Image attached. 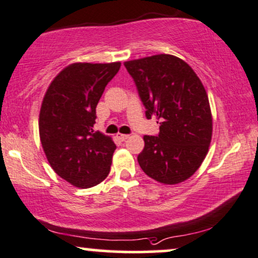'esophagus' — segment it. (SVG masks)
<instances>
[{
    "label": "esophagus",
    "mask_w": 258,
    "mask_h": 258,
    "mask_svg": "<svg viewBox=\"0 0 258 258\" xmlns=\"http://www.w3.org/2000/svg\"><path fill=\"white\" fill-rule=\"evenodd\" d=\"M116 136H117V139L120 140V141H125L126 139H129V135H126V134H120V133H118V134H117Z\"/></svg>",
    "instance_id": "34e87169"
}]
</instances>
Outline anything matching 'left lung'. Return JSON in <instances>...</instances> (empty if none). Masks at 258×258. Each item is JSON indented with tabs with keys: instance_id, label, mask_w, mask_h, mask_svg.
<instances>
[{
	"instance_id": "8db88e82",
	"label": "left lung",
	"mask_w": 258,
	"mask_h": 258,
	"mask_svg": "<svg viewBox=\"0 0 258 258\" xmlns=\"http://www.w3.org/2000/svg\"><path fill=\"white\" fill-rule=\"evenodd\" d=\"M146 106L160 120L158 136H144L138 161L154 180L174 185L189 179L208 153L213 134L205 86L182 58L167 53L124 62Z\"/></svg>"
}]
</instances>
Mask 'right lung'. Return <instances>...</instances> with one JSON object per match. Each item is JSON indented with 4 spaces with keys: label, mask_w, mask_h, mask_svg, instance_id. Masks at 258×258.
<instances>
[{
    "label": "right lung",
    "mask_w": 258,
    "mask_h": 258,
    "mask_svg": "<svg viewBox=\"0 0 258 258\" xmlns=\"http://www.w3.org/2000/svg\"><path fill=\"white\" fill-rule=\"evenodd\" d=\"M120 62L67 66L49 85L39 112V138L59 177L81 189L95 186L110 172L116 145L94 132L95 107Z\"/></svg>",
    "instance_id": "right-lung-1"
}]
</instances>
